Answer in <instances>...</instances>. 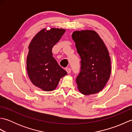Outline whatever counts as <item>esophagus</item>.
<instances>
[{"label":"esophagus","instance_id":"obj_1","mask_svg":"<svg viewBox=\"0 0 132 132\" xmlns=\"http://www.w3.org/2000/svg\"><path fill=\"white\" fill-rule=\"evenodd\" d=\"M66 71H67V72H68V74H70L71 72V70L70 68H66Z\"/></svg>","mask_w":132,"mask_h":132}]
</instances>
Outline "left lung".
I'll return each instance as SVG.
<instances>
[{
  "mask_svg": "<svg viewBox=\"0 0 132 132\" xmlns=\"http://www.w3.org/2000/svg\"><path fill=\"white\" fill-rule=\"evenodd\" d=\"M72 38L82 60L76 78L78 88L84 95L96 94L104 87L110 77L111 58L108 50L94 30L75 31Z\"/></svg>",
  "mask_w": 132,
  "mask_h": 132,
  "instance_id": "obj_1",
  "label": "left lung"
}]
</instances>
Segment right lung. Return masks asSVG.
Returning a JSON list of instances; mask_svg holds the SVG:
<instances>
[{
    "mask_svg": "<svg viewBox=\"0 0 132 132\" xmlns=\"http://www.w3.org/2000/svg\"><path fill=\"white\" fill-rule=\"evenodd\" d=\"M65 32L63 29H43L30 43L27 59V70L33 84L46 91L56 88L67 72L53 57L52 48Z\"/></svg>",
    "mask_w": 132,
    "mask_h": 132,
    "instance_id": "1",
    "label": "right lung"
}]
</instances>
